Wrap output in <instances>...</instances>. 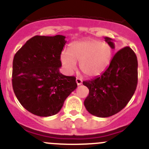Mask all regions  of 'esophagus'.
<instances>
[{"mask_svg": "<svg viewBox=\"0 0 149 149\" xmlns=\"http://www.w3.org/2000/svg\"><path fill=\"white\" fill-rule=\"evenodd\" d=\"M76 83L78 85H81L82 84V79L80 78H76Z\"/></svg>", "mask_w": 149, "mask_h": 149, "instance_id": "esophagus-1", "label": "esophagus"}]
</instances>
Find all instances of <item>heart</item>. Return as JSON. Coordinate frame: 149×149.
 Here are the masks:
<instances>
[{"mask_svg": "<svg viewBox=\"0 0 149 149\" xmlns=\"http://www.w3.org/2000/svg\"><path fill=\"white\" fill-rule=\"evenodd\" d=\"M113 50L106 42L98 40L85 39L71 43L68 50H63L61 63L68 74L76 68V61L84 74L97 76L103 73L111 64Z\"/></svg>", "mask_w": 149, "mask_h": 149, "instance_id": "heart-1", "label": "heart"}]
</instances>
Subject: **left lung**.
Wrapping results in <instances>:
<instances>
[{"label":"left lung","mask_w":149,"mask_h":149,"mask_svg":"<svg viewBox=\"0 0 149 149\" xmlns=\"http://www.w3.org/2000/svg\"><path fill=\"white\" fill-rule=\"evenodd\" d=\"M105 41L114 49L111 38ZM89 89L84 106L91 114L97 117H108L122 111L127 105L138 84V60L129 47L115 54L108 68L95 79L83 81Z\"/></svg>","instance_id":"obj_1"}]
</instances>
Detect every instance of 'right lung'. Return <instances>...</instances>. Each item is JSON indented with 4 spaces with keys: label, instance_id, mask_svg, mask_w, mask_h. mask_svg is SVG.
I'll return each mask as SVG.
<instances>
[{
    "label": "right lung",
    "instance_id": "right-lung-1",
    "mask_svg": "<svg viewBox=\"0 0 149 149\" xmlns=\"http://www.w3.org/2000/svg\"><path fill=\"white\" fill-rule=\"evenodd\" d=\"M65 36H36L15 54L12 86L21 105L33 114L50 116L61 110L77 87L76 77L60 72Z\"/></svg>",
    "mask_w": 149,
    "mask_h": 149
}]
</instances>
